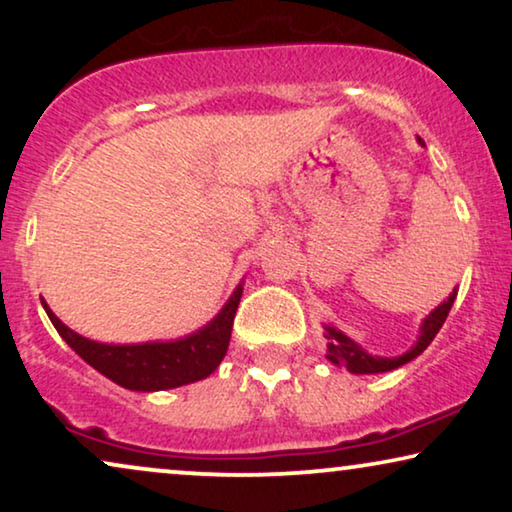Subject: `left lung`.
I'll list each match as a JSON object with an SVG mask.
<instances>
[{
    "mask_svg": "<svg viewBox=\"0 0 512 512\" xmlns=\"http://www.w3.org/2000/svg\"><path fill=\"white\" fill-rule=\"evenodd\" d=\"M454 298H457V291L452 293L450 298L445 300L443 305L436 307L429 317L424 319L422 324V335H419L417 345L410 349L408 354L403 356H396V359H380V356H373V354H366L363 349L356 345L354 340H349L345 333L335 331V328L328 326V359H331L333 363H338V366L347 368L349 373L354 375H373V373H387V370H394L398 366H403V363H408L415 359V356H419L424 352L426 347L431 345V340L436 338V333L440 331V326L445 324L447 314H450L452 310V303Z\"/></svg>",
    "mask_w": 512,
    "mask_h": 512,
    "instance_id": "8db88e82",
    "label": "left lung"
}]
</instances>
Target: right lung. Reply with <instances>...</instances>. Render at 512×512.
Listing matches in <instances>:
<instances>
[{
	"instance_id": "1",
	"label": "right lung",
	"mask_w": 512,
	"mask_h": 512,
	"mask_svg": "<svg viewBox=\"0 0 512 512\" xmlns=\"http://www.w3.org/2000/svg\"><path fill=\"white\" fill-rule=\"evenodd\" d=\"M240 298L242 286H237L219 317L209 321L202 331L188 335L184 340L146 342V345H102V342L81 338L48 310L44 300L41 303H44L55 331L83 361L100 370L104 377L132 391H160L205 380L207 375L214 373L226 356Z\"/></svg>"
}]
</instances>
